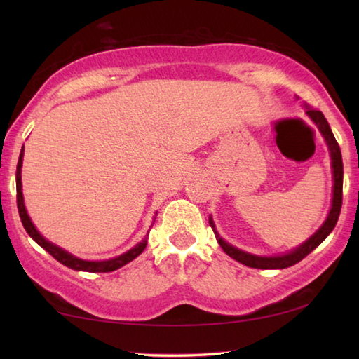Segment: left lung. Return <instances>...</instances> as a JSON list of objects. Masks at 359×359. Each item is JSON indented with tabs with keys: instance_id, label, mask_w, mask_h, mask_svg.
<instances>
[{
	"instance_id": "1",
	"label": "left lung",
	"mask_w": 359,
	"mask_h": 359,
	"mask_svg": "<svg viewBox=\"0 0 359 359\" xmlns=\"http://www.w3.org/2000/svg\"><path fill=\"white\" fill-rule=\"evenodd\" d=\"M307 115L313 120V123L318 126L321 135H323L325 141L327 144V149H330L331 160H332V175H334V190H332V205L330 210V215H327L326 222L321 224V228L315 233L311 239L304 242L301 247H297L296 250L290 252L287 255H280V257H257V255H250L247 252H242L239 248L229 245L228 242H224L218 233L215 231L214 222L209 218V223L212 229H214L215 238L218 244L223 248V252L229 255L231 258H234L239 263L245 264L248 267H255V269H285V267H290L296 263H299L301 259L307 257L309 253L313 252L321 242H323L327 236H330L331 231L336 226L339 220L340 209H342V185H344V165H342V155H340V147L334 137L332 131L330 128V123H327L325 115L320 111H313V109H307Z\"/></svg>"
}]
</instances>
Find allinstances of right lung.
Wrapping results in <instances>:
<instances>
[{"instance_id":"add662e5","label":"right lung","mask_w":359,"mask_h":359,"mask_svg":"<svg viewBox=\"0 0 359 359\" xmlns=\"http://www.w3.org/2000/svg\"><path fill=\"white\" fill-rule=\"evenodd\" d=\"M22 160H23V147L20 151V156H19V163H17V172H15V185H17V209H19V215H20V220L23 228L27 229V233L29 234V238H32L34 242H38V244L44 248L46 252H48L52 255L53 258L60 263L65 264L66 267H69V269H74V271H83V272H112L115 269H118V267L125 266L126 263H130V261L135 259L136 257H139L144 252L145 245H147V238H145L142 242H139V244L131 248L123 255H120L117 258H112V259H107V261H85V259H79L76 257H72L71 253L62 250V248L50 244V242L46 241L42 236L38 233V229L34 228V224L29 220V217L27 214V209H25V204H23V194H22Z\"/></svg>"}]
</instances>
